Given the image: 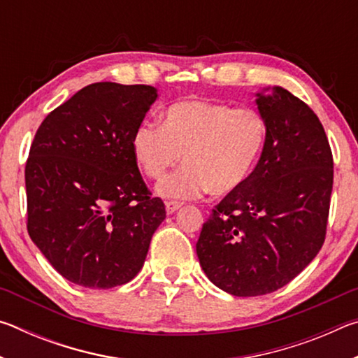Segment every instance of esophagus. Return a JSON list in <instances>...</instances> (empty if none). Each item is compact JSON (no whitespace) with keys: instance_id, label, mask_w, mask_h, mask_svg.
<instances>
[{"instance_id":"34e87169","label":"esophagus","mask_w":358,"mask_h":358,"mask_svg":"<svg viewBox=\"0 0 358 358\" xmlns=\"http://www.w3.org/2000/svg\"><path fill=\"white\" fill-rule=\"evenodd\" d=\"M181 202H175V201H169V202H166V211H167V215H172V213H175V211H177L178 208H181Z\"/></svg>"}]
</instances>
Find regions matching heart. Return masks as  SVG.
Wrapping results in <instances>:
<instances>
[{"mask_svg": "<svg viewBox=\"0 0 358 358\" xmlns=\"http://www.w3.org/2000/svg\"><path fill=\"white\" fill-rule=\"evenodd\" d=\"M266 138V124L256 108H235L222 102L180 101L167 108L164 124L143 121L132 136V151L147 173L162 180V197L191 199L210 192L227 196L238 191L257 166Z\"/></svg>", "mask_w": 358, "mask_h": 358, "instance_id": "heart-1", "label": "heart"}]
</instances>
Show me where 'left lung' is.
Returning a JSON list of instances; mask_svg holds the SVG:
<instances>
[{"mask_svg": "<svg viewBox=\"0 0 358 358\" xmlns=\"http://www.w3.org/2000/svg\"><path fill=\"white\" fill-rule=\"evenodd\" d=\"M271 92L256 94L266 124L257 166L213 208L196 245L208 280L235 296L292 281L317 256L329 221L333 156L324 126L287 90Z\"/></svg>", "mask_w": 358, "mask_h": 358, "instance_id": "1", "label": "left lung"}]
</instances>
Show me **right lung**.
<instances>
[{
	"label": "right lung",
	"mask_w": 358,
	"mask_h": 358,
	"mask_svg": "<svg viewBox=\"0 0 358 358\" xmlns=\"http://www.w3.org/2000/svg\"><path fill=\"white\" fill-rule=\"evenodd\" d=\"M156 99L150 85L92 83L36 132L25 167L28 234L77 286L129 282L166 220L132 151L134 131Z\"/></svg>",
	"instance_id": "add662e5"
}]
</instances>
